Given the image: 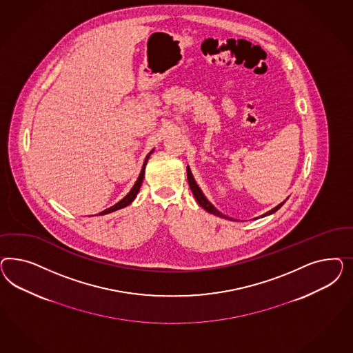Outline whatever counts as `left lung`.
Listing matches in <instances>:
<instances>
[{"mask_svg":"<svg viewBox=\"0 0 353 353\" xmlns=\"http://www.w3.org/2000/svg\"><path fill=\"white\" fill-rule=\"evenodd\" d=\"M188 181H189V186H190V189H192V194H194V196H195V199H196V202L199 203V205H202L204 210L207 211V212H210V214H216V216H220V217H226L224 214H221V212H219L216 208H214L212 204L210 203L208 201H207V198L204 196L203 192L202 190L199 189V186L196 185V182L194 180V177H192V171H190V168L188 167ZM285 202H282L281 204H278L277 207H274L273 210H270L269 212L264 214V216H267V214H274L276 211H278L282 205H283ZM226 219H229V217H226Z\"/></svg>","mask_w":353,"mask_h":353,"instance_id":"1","label":"left lung"}]
</instances>
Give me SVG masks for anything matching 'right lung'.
<instances>
[{
	"mask_svg": "<svg viewBox=\"0 0 353 353\" xmlns=\"http://www.w3.org/2000/svg\"><path fill=\"white\" fill-rule=\"evenodd\" d=\"M151 154V152H150ZM149 155L146 157V159H145V163H143V167H142V170H141V173H139V179H137V181L136 183L133 185V188H132V190L120 201L117 204H114L112 207H110V208H107L105 211H102L99 214H111V212H114V211H118L120 208H124V207H127L128 204L132 203L133 201H134V198H136V195H137V192H139V188H141V185H142V180H143V176H145V165H146V163H148V159H149Z\"/></svg>",
	"mask_w": 353,
	"mask_h": 353,
	"instance_id": "add662e5",
	"label": "right lung"
}]
</instances>
